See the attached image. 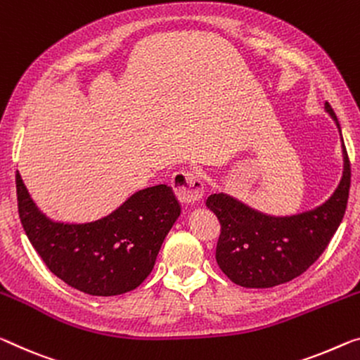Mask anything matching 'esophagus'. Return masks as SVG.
I'll return each instance as SVG.
<instances>
[{"label": "esophagus", "instance_id": "obj_1", "mask_svg": "<svg viewBox=\"0 0 360 360\" xmlns=\"http://www.w3.org/2000/svg\"><path fill=\"white\" fill-rule=\"evenodd\" d=\"M170 185H172L175 196L179 198V201L190 207L195 206L204 193V185L201 179H199L195 172H190V170L175 172L172 175Z\"/></svg>", "mask_w": 360, "mask_h": 360}]
</instances>
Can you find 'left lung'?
Segmentation results:
<instances>
[{
  "label": "left lung",
  "instance_id": "obj_1",
  "mask_svg": "<svg viewBox=\"0 0 360 360\" xmlns=\"http://www.w3.org/2000/svg\"><path fill=\"white\" fill-rule=\"evenodd\" d=\"M325 110L341 134L328 103ZM341 148L342 176L338 186L327 201L309 211L270 215L226 193L207 198L206 206L222 225L215 259L233 283L245 288H272L300 276L320 257L345 217L349 198L351 165L345 143Z\"/></svg>",
  "mask_w": 360,
  "mask_h": 360
}]
</instances>
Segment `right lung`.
Returning a JSON list of instances; mask_svg holds the SVG:
<instances>
[{
	"mask_svg": "<svg viewBox=\"0 0 360 360\" xmlns=\"http://www.w3.org/2000/svg\"><path fill=\"white\" fill-rule=\"evenodd\" d=\"M15 186L32 246L58 278L91 296H117L140 286L181 212L172 188L156 185L135 191L98 220L59 222L37 206L19 172Z\"/></svg>",
	"mask_w": 360,
	"mask_h": 360,
	"instance_id": "right-lung-1",
	"label": "right lung"
}]
</instances>
